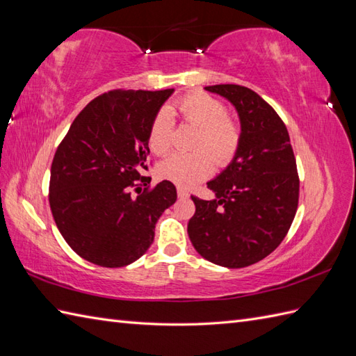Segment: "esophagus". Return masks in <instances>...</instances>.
<instances>
[{
  "label": "esophagus",
  "mask_w": 356,
  "mask_h": 356,
  "mask_svg": "<svg viewBox=\"0 0 356 356\" xmlns=\"http://www.w3.org/2000/svg\"><path fill=\"white\" fill-rule=\"evenodd\" d=\"M177 195L180 199H188L190 197V194H188L186 190H184V188H177Z\"/></svg>",
  "instance_id": "esophagus-1"
}]
</instances>
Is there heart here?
Listing matches in <instances>:
<instances>
[{"label": "heart", "instance_id": "1", "mask_svg": "<svg viewBox=\"0 0 356 356\" xmlns=\"http://www.w3.org/2000/svg\"><path fill=\"white\" fill-rule=\"evenodd\" d=\"M182 122L197 128L193 154H176L157 166L159 177L179 186H193L213 172V162L226 166L241 143V127L228 115L226 105L203 92L188 93L176 102ZM174 122L171 113L163 108L154 116L148 131V147L156 156L170 153Z\"/></svg>", "mask_w": 356, "mask_h": 356}]
</instances>
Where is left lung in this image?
Returning a JSON list of instances; mask_svg holds the SVG:
<instances>
[{
  "instance_id": "1",
  "label": "left lung",
  "mask_w": 356,
  "mask_h": 356,
  "mask_svg": "<svg viewBox=\"0 0 356 356\" xmlns=\"http://www.w3.org/2000/svg\"><path fill=\"white\" fill-rule=\"evenodd\" d=\"M205 90L236 107L241 143L226 170L208 182L216 199L191 195L195 213L188 236L211 263L251 266L275 251L293 222L300 194L297 162L284 122L263 97L236 84Z\"/></svg>"
}]
</instances>
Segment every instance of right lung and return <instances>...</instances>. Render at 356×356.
Segmentation results:
<instances>
[{
	"label": "right lung",
	"mask_w": 356,
	"mask_h": 356,
	"mask_svg": "<svg viewBox=\"0 0 356 356\" xmlns=\"http://www.w3.org/2000/svg\"><path fill=\"white\" fill-rule=\"evenodd\" d=\"M172 92L111 90L97 96L59 143L50 209L64 240L84 260L122 268L140 259L153 243L159 217L176 202L170 180L149 188L151 177L142 176L149 125Z\"/></svg>",
	"instance_id": "add662e5"
}]
</instances>
